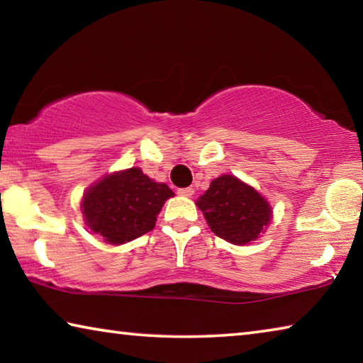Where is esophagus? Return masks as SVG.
<instances>
[{
	"label": "esophagus",
	"instance_id": "obj_1",
	"mask_svg": "<svg viewBox=\"0 0 363 363\" xmlns=\"http://www.w3.org/2000/svg\"><path fill=\"white\" fill-rule=\"evenodd\" d=\"M177 194H179L181 196H192V195H194V189H192V187L177 189Z\"/></svg>",
	"mask_w": 363,
	"mask_h": 363
}]
</instances>
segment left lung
<instances>
[{
  "label": "left lung",
  "instance_id": "obj_1",
  "mask_svg": "<svg viewBox=\"0 0 363 363\" xmlns=\"http://www.w3.org/2000/svg\"><path fill=\"white\" fill-rule=\"evenodd\" d=\"M196 205L214 235L233 245L256 240L272 214L266 199L230 174L216 177Z\"/></svg>",
  "mask_w": 363,
  "mask_h": 363
}]
</instances>
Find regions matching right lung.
I'll use <instances>...</instances> for the list:
<instances>
[{"instance_id": "1", "label": "right lung", "mask_w": 363, "mask_h": 363, "mask_svg": "<svg viewBox=\"0 0 363 363\" xmlns=\"http://www.w3.org/2000/svg\"><path fill=\"white\" fill-rule=\"evenodd\" d=\"M167 184L153 182L139 168L106 176L86 190V224L112 245L131 242L155 227L157 214L173 196Z\"/></svg>"}]
</instances>
